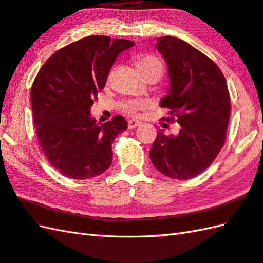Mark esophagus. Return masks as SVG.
Wrapping results in <instances>:
<instances>
[{
    "label": "esophagus",
    "mask_w": 263,
    "mask_h": 263,
    "mask_svg": "<svg viewBox=\"0 0 263 263\" xmlns=\"http://www.w3.org/2000/svg\"><path fill=\"white\" fill-rule=\"evenodd\" d=\"M140 124H141V122L138 121V120H130L129 122H127V129H136L137 126H139Z\"/></svg>",
    "instance_id": "esophagus-1"
}]
</instances>
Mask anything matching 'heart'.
Segmentation results:
<instances>
[{
    "label": "heart",
    "instance_id": "obj_1",
    "mask_svg": "<svg viewBox=\"0 0 263 263\" xmlns=\"http://www.w3.org/2000/svg\"><path fill=\"white\" fill-rule=\"evenodd\" d=\"M136 66L138 70L141 72L143 76L148 75L149 72L152 71H159L162 74L163 66L162 63L159 59L155 56H151V54H142V56H139L136 59ZM146 107V103L143 101H136V102H130L126 103L123 106V111L136 115L139 111L144 109Z\"/></svg>",
    "mask_w": 263,
    "mask_h": 263
}]
</instances>
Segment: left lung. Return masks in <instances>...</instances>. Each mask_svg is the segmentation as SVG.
<instances>
[{
	"mask_svg": "<svg viewBox=\"0 0 263 263\" xmlns=\"http://www.w3.org/2000/svg\"><path fill=\"white\" fill-rule=\"evenodd\" d=\"M156 48L166 59L169 94L160 106L170 109L167 122L177 121V136L159 131L150 159L164 176L192 179L209 168L222 150L231 114L227 81L218 66L184 40L161 36Z\"/></svg>",
	"mask_w": 263,
	"mask_h": 263,
	"instance_id": "1",
	"label": "left lung"
}]
</instances>
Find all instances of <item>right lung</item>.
I'll use <instances>...</instances> for the list:
<instances>
[{
	"instance_id": "1",
	"label": "right lung",
	"mask_w": 263,
	"mask_h": 263,
	"mask_svg": "<svg viewBox=\"0 0 263 263\" xmlns=\"http://www.w3.org/2000/svg\"><path fill=\"white\" fill-rule=\"evenodd\" d=\"M134 42L90 35L59 49L41 67L31 87L35 133L44 155L60 174L89 179L106 172L112 143L127 129L122 115L97 124L90 106L105 86L118 54Z\"/></svg>"
}]
</instances>
